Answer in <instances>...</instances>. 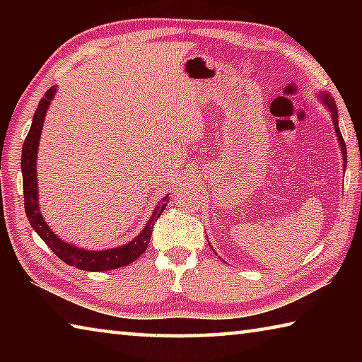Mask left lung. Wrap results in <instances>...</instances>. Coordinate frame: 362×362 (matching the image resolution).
<instances>
[{"instance_id":"8db88e82","label":"left lung","mask_w":362,"mask_h":362,"mask_svg":"<svg viewBox=\"0 0 362 362\" xmlns=\"http://www.w3.org/2000/svg\"><path fill=\"white\" fill-rule=\"evenodd\" d=\"M317 99H320L322 102V105L329 110L330 118H332L334 127H335V136H337V139H339L341 156H343V169H345L346 168V145H345V140H343V137H341V132H340V127H339V112H337L335 100L327 93H320V94H317Z\"/></svg>"}]
</instances>
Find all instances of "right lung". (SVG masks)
Wrapping results in <instances>:
<instances>
[{
    "label": "right lung",
    "instance_id": "add662e5",
    "mask_svg": "<svg viewBox=\"0 0 362 362\" xmlns=\"http://www.w3.org/2000/svg\"><path fill=\"white\" fill-rule=\"evenodd\" d=\"M57 89L52 86L51 89L46 90V94L38 103V108L33 115L32 127L27 134V139L23 140L22 146V180H23V204H25V214L32 228L38 233L40 238L45 241L49 249L56 254L60 260L65 262L66 265L75 267L78 269H86V272H107V269L121 268L137 260L140 255L145 252L148 247V243L151 240V231L158 217L161 216L164 207L168 206L169 194L164 196L155 211H153L151 217L146 222L145 228L134 238L132 241L122 244L118 247L105 249V250H88L83 247H78L75 244H70L59 238L56 233L49 228L46 220L42 218V214L40 211L38 204V179H36V158H38V145L42 132V124H45V118L47 113V108L56 95Z\"/></svg>",
    "mask_w": 362,
    "mask_h": 362
}]
</instances>
